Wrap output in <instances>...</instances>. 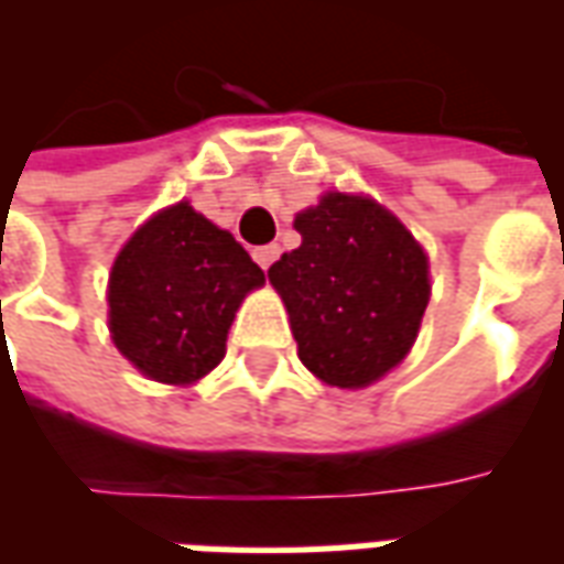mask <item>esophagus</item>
I'll return each instance as SVG.
<instances>
[{
    "label": "esophagus",
    "mask_w": 564,
    "mask_h": 564,
    "mask_svg": "<svg viewBox=\"0 0 564 564\" xmlns=\"http://www.w3.org/2000/svg\"><path fill=\"white\" fill-rule=\"evenodd\" d=\"M278 257H281V247L278 245H262L253 250V259L259 262V269H265V271L271 269V262H274Z\"/></svg>",
    "instance_id": "1"
}]
</instances>
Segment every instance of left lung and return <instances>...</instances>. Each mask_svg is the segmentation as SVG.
Wrapping results in <instances>:
<instances>
[{
  "instance_id": "obj_1",
  "label": "left lung",
  "mask_w": 564,
  "mask_h": 564,
  "mask_svg": "<svg viewBox=\"0 0 564 564\" xmlns=\"http://www.w3.org/2000/svg\"><path fill=\"white\" fill-rule=\"evenodd\" d=\"M302 247L269 269L299 359L323 383L356 390L402 362L429 305L414 235L362 196L326 193L295 217Z\"/></svg>"
}]
</instances>
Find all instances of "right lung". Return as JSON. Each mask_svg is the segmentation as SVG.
I'll list each match as a JSON object with an SVG mask.
<instances>
[{
  "instance_id": "add662e5",
  "label": "right lung",
  "mask_w": 564,
  "mask_h": 564,
  "mask_svg": "<svg viewBox=\"0 0 564 564\" xmlns=\"http://www.w3.org/2000/svg\"><path fill=\"white\" fill-rule=\"evenodd\" d=\"M265 274L226 229L177 202L120 250L111 283V338L160 383H193L226 354L241 299Z\"/></svg>"
}]
</instances>
